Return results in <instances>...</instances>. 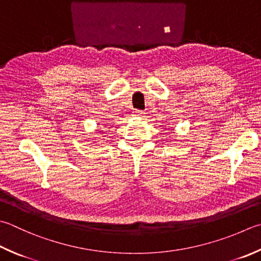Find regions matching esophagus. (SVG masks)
<instances>
[{
	"mask_svg": "<svg viewBox=\"0 0 261 261\" xmlns=\"http://www.w3.org/2000/svg\"><path fill=\"white\" fill-rule=\"evenodd\" d=\"M144 114L145 112L141 111V110H135L134 112H133V115H134L135 117H144Z\"/></svg>",
	"mask_w": 261,
	"mask_h": 261,
	"instance_id": "1",
	"label": "esophagus"
}]
</instances>
